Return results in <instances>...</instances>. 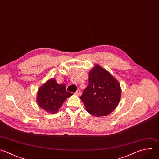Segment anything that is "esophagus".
<instances>
[{
  "instance_id": "obj_1",
  "label": "esophagus",
  "mask_w": 159,
  "mask_h": 159,
  "mask_svg": "<svg viewBox=\"0 0 159 159\" xmlns=\"http://www.w3.org/2000/svg\"><path fill=\"white\" fill-rule=\"evenodd\" d=\"M80 94H81V93H80V90H79V89H78L77 91L75 92V94L77 95V96H79L80 95Z\"/></svg>"
}]
</instances>
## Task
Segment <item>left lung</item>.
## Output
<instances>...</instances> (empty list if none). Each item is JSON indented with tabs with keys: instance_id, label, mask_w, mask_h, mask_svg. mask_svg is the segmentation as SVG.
Masks as SVG:
<instances>
[{
	"instance_id": "obj_1",
	"label": "left lung",
	"mask_w": 159,
	"mask_h": 159,
	"mask_svg": "<svg viewBox=\"0 0 159 159\" xmlns=\"http://www.w3.org/2000/svg\"><path fill=\"white\" fill-rule=\"evenodd\" d=\"M89 84L80 97L86 111L96 117L106 116L115 109L121 99L119 82L99 65L89 73Z\"/></svg>"
}]
</instances>
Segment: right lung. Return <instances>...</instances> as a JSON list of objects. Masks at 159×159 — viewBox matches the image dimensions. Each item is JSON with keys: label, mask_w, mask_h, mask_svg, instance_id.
Returning a JSON list of instances; mask_svg holds the SVG:
<instances>
[{"label": "right lung", "mask_w": 159, "mask_h": 159, "mask_svg": "<svg viewBox=\"0 0 159 159\" xmlns=\"http://www.w3.org/2000/svg\"><path fill=\"white\" fill-rule=\"evenodd\" d=\"M73 94L66 91L65 84H59L55 79H50L39 88L37 102L48 113L55 114L64 101Z\"/></svg>", "instance_id": "add662e5"}]
</instances>
